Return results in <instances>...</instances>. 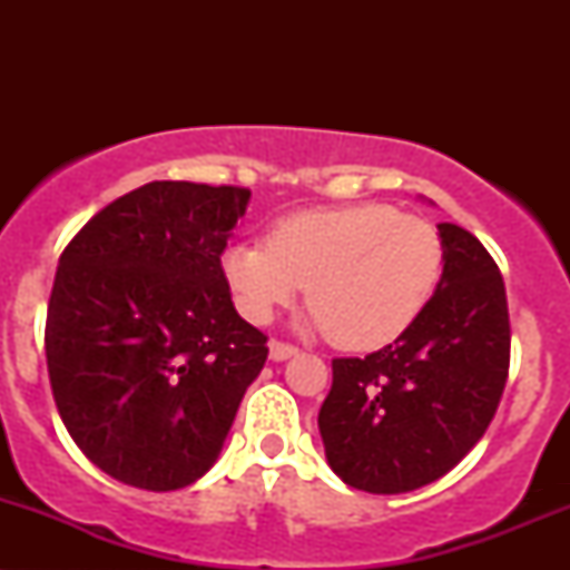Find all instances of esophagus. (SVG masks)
<instances>
[{"mask_svg":"<svg viewBox=\"0 0 570 570\" xmlns=\"http://www.w3.org/2000/svg\"><path fill=\"white\" fill-rule=\"evenodd\" d=\"M297 348L289 343H278V340H271V358L273 362H286V358H292Z\"/></svg>","mask_w":570,"mask_h":570,"instance_id":"1","label":"esophagus"}]
</instances>
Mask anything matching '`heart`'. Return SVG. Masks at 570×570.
<instances>
[{"mask_svg": "<svg viewBox=\"0 0 570 570\" xmlns=\"http://www.w3.org/2000/svg\"><path fill=\"white\" fill-rule=\"evenodd\" d=\"M222 271L252 322H271L307 286L316 330L345 351H375L402 337L429 305L442 273V244L415 214L356 203L281 219L267 246L227 248Z\"/></svg>", "mask_w": 570, "mask_h": 570, "instance_id": "heart-1", "label": "heart"}]
</instances>
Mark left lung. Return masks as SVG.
Instances as JSON below:
<instances>
[{
  "label": "left lung",
  "instance_id": "8db88e82",
  "mask_svg": "<svg viewBox=\"0 0 570 570\" xmlns=\"http://www.w3.org/2000/svg\"><path fill=\"white\" fill-rule=\"evenodd\" d=\"M442 278L417 322L364 358H335L318 410L326 463L345 485L407 493L480 442L509 375L499 265L472 233L436 225Z\"/></svg>",
  "mask_w": 570,
  "mask_h": 570
}]
</instances>
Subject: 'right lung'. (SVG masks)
<instances>
[{
    "label": "right lung",
    "instance_id": "add662e5",
    "mask_svg": "<svg viewBox=\"0 0 570 570\" xmlns=\"http://www.w3.org/2000/svg\"><path fill=\"white\" fill-rule=\"evenodd\" d=\"M252 193L149 181L58 259L45 326L53 396L101 472L179 490L214 466L267 337L235 311L222 252Z\"/></svg>",
    "mask_w": 570,
    "mask_h": 570
}]
</instances>
